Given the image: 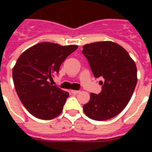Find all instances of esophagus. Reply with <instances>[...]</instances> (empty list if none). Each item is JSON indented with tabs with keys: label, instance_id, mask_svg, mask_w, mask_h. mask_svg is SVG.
Segmentation results:
<instances>
[{
	"label": "esophagus",
	"instance_id": "obj_1",
	"mask_svg": "<svg viewBox=\"0 0 152 152\" xmlns=\"http://www.w3.org/2000/svg\"><path fill=\"white\" fill-rule=\"evenodd\" d=\"M71 93H72L73 94H76L80 93V91L79 90H71Z\"/></svg>",
	"mask_w": 152,
	"mask_h": 152
}]
</instances>
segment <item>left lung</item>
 Masks as SVG:
<instances>
[{"mask_svg":"<svg viewBox=\"0 0 152 152\" xmlns=\"http://www.w3.org/2000/svg\"><path fill=\"white\" fill-rule=\"evenodd\" d=\"M95 77H101L102 91L90 94L83 106L85 114L94 121H106L121 113L129 102L137 85V66L126 50L112 41H99L83 46Z\"/></svg>","mask_w":152,"mask_h":152,"instance_id":"8db88e82","label":"left lung"}]
</instances>
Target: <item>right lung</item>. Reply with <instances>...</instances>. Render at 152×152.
I'll use <instances>...</instances> for the list:
<instances>
[{
	"label": "right lung",
	"mask_w": 152,
	"mask_h": 152,
	"mask_svg": "<svg viewBox=\"0 0 152 152\" xmlns=\"http://www.w3.org/2000/svg\"><path fill=\"white\" fill-rule=\"evenodd\" d=\"M77 48L42 42L18 57L13 68L14 85L23 105L35 117L51 120L62 112L69 94L52 86L49 80H53L63 61Z\"/></svg>",
	"instance_id": "right-lung-1"
}]
</instances>
